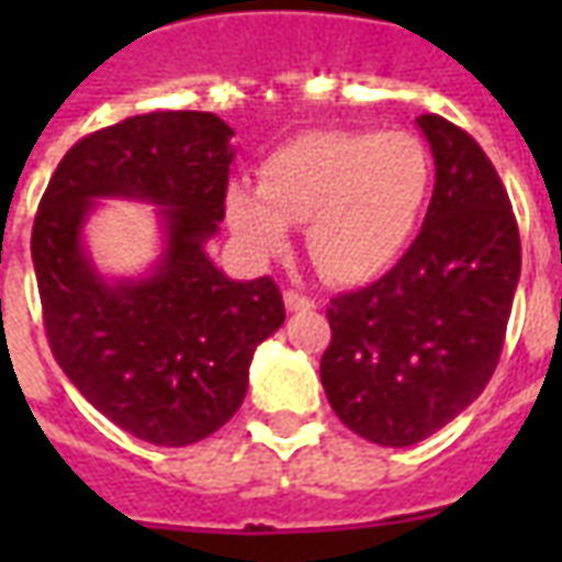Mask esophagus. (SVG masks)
Returning <instances> with one entry per match:
<instances>
[{
  "label": "esophagus",
  "mask_w": 562,
  "mask_h": 562,
  "mask_svg": "<svg viewBox=\"0 0 562 562\" xmlns=\"http://www.w3.org/2000/svg\"><path fill=\"white\" fill-rule=\"evenodd\" d=\"M282 301H285V310H292V313H306V310H316V301H310L306 294L285 292L282 294Z\"/></svg>",
  "instance_id": "1"
}]
</instances>
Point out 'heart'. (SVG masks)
Segmentation results:
<instances>
[{"instance_id":"obj_1","label":"heart","mask_w":562,"mask_h":562,"mask_svg":"<svg viewBox=\"0 0 562 562\" xmlns=\"http://www.w3.org/2000/svg\"><path fill=\"white\" fill-rule=\"evenodd\" d=\"M434 186L427 149L409 132H306L270 153L258 186L225 189V220L252 256L289 246L306 222V249L334 282L385 277L418 234Z\"/></svg>"}]
</instances>
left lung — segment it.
<instances>
[{"label":"left lung","instance_id":"obj_1","mask_svg":"<svg viewBox=\"0 0 562 562\" xmlns=\"http://www.w3.org/2000/svg\"><path fill=\"white\" fill-rule=\"evenodd\" d=\"M436 183L422 234L394 268L328 306L322 385L349 430L406 448L454 422L494 376L520 280L518 222L475 140L415 120Z\"/></svg>","mask_w":562,"mask_h":562}]
</instances>
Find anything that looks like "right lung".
<instances>
[{
  "label": "right lung",
  "instance_id": "obj_1",
  "mask_svg": "<svg viewBox=\"0 0 562 562\" xmlns=\"http://www.w3.org/2000/svg\"><path fill=\"white\" fill-rule=\"evenodd\" d=\"M234 128L207 111H156L68 149L32 225L44 328L87 401L153 446L216 434L246 397L258 342L285 322L270 277L232 280L207 252L225 216ZM104 196L157 207L160 258L104 278L82 228Z\"/></svg>",
  "mask_w": 562,
  "mask_h": 562
}]
</instances>
